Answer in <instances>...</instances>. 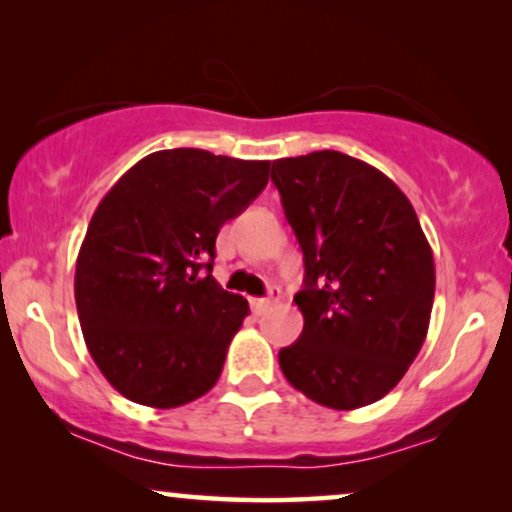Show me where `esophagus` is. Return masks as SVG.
I'll return each instance as SVG.
<instances>
[{"label":"esophagus","mask_w":512,"mask_h":512,"mask_svg":"<svg viewBox=\"0 0 512 512\" xmlns=\"http://www.w3.org/2000/svg\"><path fill=\"white\" fill-rule=\"evenodd\" d=\"M277 300H279V291H277V289H272L268 298H251V300H249L251 312L261 314V312L268 310V307H270L272 303H277Z\"/></svg>","instance_id":"esophagus-1"}]
</instances>
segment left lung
Here are the masks:
<instances>
[{
  "instance_id": "obj_1",
  "label": "left lung",
  "mask_w": 512,
  "mask_h": 512,
  "mask_svg": "<svg viewBox=\"0 0 512 512\" xmlns=\"http://www.w3.org/2000/svg\"><path fill=\"white\" fill-rule=\"evenodd\" d=\"M286 221L305 256L293 303L303 333L279 349L291 387L333 410L387 396L429 331L436 265L405 193L340 151L272 163Z\"/></svg>"
}]
</instances>
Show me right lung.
I'll list each match as a JSON object with an SVG mask.
<instances>
[{"label": "right lung", "instance_id": "1", "mask_svg": "<svg viewBox=\"0 0 512 512\" xmlns=\"http://www.w3.org/2000/svg\"><path fill=\"white\" fill-rule=\"evenodd\" d=\"M268 177L270 160L156 151L97 205L74 298L88 352L118 394L170 410L219 380L249 303L212 277L216 235Z\"/></svg>", "mask_w": 512, "mask_h": 512}]
</instances>
